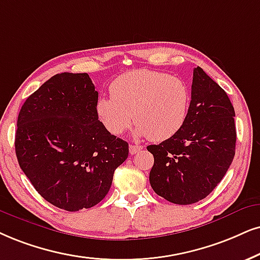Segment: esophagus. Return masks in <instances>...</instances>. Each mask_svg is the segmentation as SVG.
Segmentation results:
<instances>
[{
    "label": "esophagus",
    "instance_id": "obj_1",
    "mask_svg": "<svg viewBox=\"0 0 260 260\" xmlns=\"http://www.w3.org/2000/svg\"><path fill=\"white\" fill-rule=\"evenodd\" d=\"M143 149V147L139 146V145H129V153L131 154H136L139 152V151Z\"/></svg>",
    "mask_w": 260,
    "mask_h": 260
}]
</instances>
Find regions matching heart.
<instances>
[{
  "instance_id": "heart-1",
  "label": "heart",
  "mask_w": 260,
  "mask_h": 260,
  "mask_svg": "<svg viewBox=\"0 0 260 260\" xmlns=\"http://www.w3.org/2000/svg\"><path fill=\"white\" fill-rule=\"evenodd\" d=\"M110 94L98 98L96 114L114 136L122 134L134 120V136L160 143L176 136L188 117V85L162 72L138 70L121 74L111 83Z\"/></svg>"
}]
</instances>
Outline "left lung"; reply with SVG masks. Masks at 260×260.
<instances>
[{"label": "left lung", "mask_w": 260, "mask_h": 260, "mask_svg": "<svg viewBox=\"0 0 260 260\" xmlns=\"http://www.w3.org/2000/svg\"><path fill=\"white\" fill-rule=\"evenodd\" d=\"M190 94L188 117L181 131L158 145L147 146L154 158L151 187L179 205L208 197L235 154V111L225 91L197 67Z\"/></svg>", "instance_id": "1"}]
</instances>
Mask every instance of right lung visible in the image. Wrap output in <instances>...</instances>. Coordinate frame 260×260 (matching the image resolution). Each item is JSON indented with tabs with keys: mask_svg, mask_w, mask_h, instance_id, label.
<instances>
[{
	"mask_svg": "<svg viewBox=\"0 0 260 260\" xmlns=\"http://www.w3.org/2000/svg\"><path fill=\"white\" fill-rule=\"evenodd\" d=\"M97 101L87 73L66 72L34 92L18 116L19 166L43 198L66 211L97 205L128 157L127 141L98 120Z\"/></svg>",
	"mask_w": 260,
	"mask_h": 260,
	"instance_id": "add662e5",
	"label": "right lung"
}]
</instances>
